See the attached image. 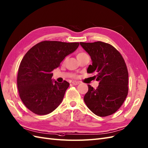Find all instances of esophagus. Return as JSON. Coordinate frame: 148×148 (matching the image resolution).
Segmentation results:
<instances>
[{"mask_svg": "<svg viewBox=\"0 0 148 148\" xmlns=\"http://www.w3.org/2000/svg\"><path fill=\"white\" fill-rule=\"evenodd\" d=\"M80 84V82L78 81H73V85H78V84Z\"/></svg>", "mask_w": 148, "mask_h": 148, "instance_id": "obj_1", "label": "esophagus"}]
</instances>
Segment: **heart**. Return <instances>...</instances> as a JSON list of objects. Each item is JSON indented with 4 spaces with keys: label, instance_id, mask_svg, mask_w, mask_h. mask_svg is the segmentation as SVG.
<instances>
[{
    "label": "heart",
    "instance_id": "1",
    "mask_svg": "<svg viewBox=\"0 0 148 148\" xmlns=\"http://www.w3.org/2000/svg\"><path fill=\"white\" fill-rule=\"evenodd\" d=\"M84 54H86V53H80L77 54V58H78V57H79V56H81L84 55Z\"/></svg>",
    "mask_w": 148,
    "mask_h": 148
}]
</instances>
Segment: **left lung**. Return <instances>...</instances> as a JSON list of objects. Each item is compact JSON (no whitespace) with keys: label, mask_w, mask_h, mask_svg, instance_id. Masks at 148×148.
<instances>
[{"label":"left lung","mask_w":148,"mask_h":148,"mask_svg":"<svg viewBox=\"0 0 148 148\" xmlns=\"http://www.w3.org/2000/svg\"><path fill=\"white\" fill-rule=\"evenodd\" d=\"M80 45L92 60L87 72L96 73L94 77L99 82L97 88L88 85L84 102L96 115H110L120 108L128 95V72L124 59L116 48L104 42Z\"/></svg>","instance_id":"left-lung-1"}]
</instances>
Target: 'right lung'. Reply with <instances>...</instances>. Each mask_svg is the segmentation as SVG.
<instances>
[{"mask_svg":"<svg viewBox=\"0 0 148 148\" xmlns=\"http://www.w3.org/2000/svg\"><path fill=\"white\" fill-rule=\"evenodd\" d=\"M79 45V43L43 41L25 54L18 68L17 87L21 100L31 112L47 115L60 105L69 83L53 81L52 71Z\"/></svg>","mask_w":148,"mask_h":148,"instance_id":"add662e5","label":"right lung"}]
</instances>
